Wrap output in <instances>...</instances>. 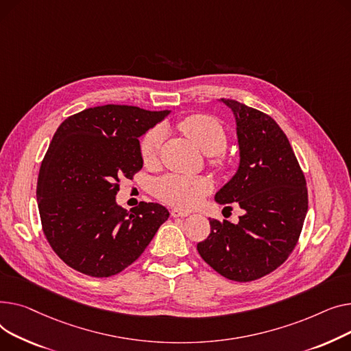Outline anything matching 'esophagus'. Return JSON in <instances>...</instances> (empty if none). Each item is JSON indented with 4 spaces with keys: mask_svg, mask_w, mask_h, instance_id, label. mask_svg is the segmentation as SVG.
<instances>
[{
    "mask_svg": "<svg viewBox=\"0 0 351 351\" xmlns=\"http://www.w3.org/2000/svg\"><path fill=\"white\" fill-rule=\"evenodd\" d=\"M170 213H171V217H174V218H185V217H190L191 215L190 213L178 210V208H173Z\"/></svg>",
    "mask_w": 351,
    "mask_h": 351,
    "instance_id": "1",
    "label": "esophagus"
}]
</instances>
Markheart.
<instances>
[{"instance_id": "1", "label": "heart", "mask_w": 351, "mask_h": 351, "mask_svg": "<svg viewBox=\"0 0 351 351\" xmlns=\"http://www.w3.org/2000/svg\"><path fill=\"white\" fill-rule=\"evenodd\" d=\"M180 130L190 137L197 146L207 154H218L226 147V132L221 123L207 114H191L184 117L178 123ZM162 129L154 128L141 141V157L144 161H153L162 143ZM217 164L222 160L217 157ZM213 190V181L202 176H181L167 174L156 181L153 191L157 198L169 202L176 207L191 208L205 195Z\"/></svg>"}]
</instances>
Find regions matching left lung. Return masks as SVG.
<instances>
[{
  "mask_svg": "<svg viewBox=\"0 0 351 351\" xmlns=\"http://www.w3.org/2000/svg\"><path fill=\"white\" fill-rule=\"evenodd\" d=\"M219 101L235 117L239 164L215 201L238 202L243 215L238 223L210 219L211 234L197 250L223 278L250 282L275 271L296 246L307 214L306 180L271 116L232 99Z\"/></svg>",
  "mask_w": 351,
  "mask_h": 351,
  "instance_id": "1",
  "label": "left lung"
}]
</instances>
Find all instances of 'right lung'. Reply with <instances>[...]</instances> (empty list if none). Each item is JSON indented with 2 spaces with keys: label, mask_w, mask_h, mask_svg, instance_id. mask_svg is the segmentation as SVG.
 Listing matches in <instances>:
<instances>
[{
  "label": "right lung",
  "mask_w": 351,
  "mask_h": 351,
  "mask_svg": "<svg viewBox=\"0 0 351 351\" xmlns=\"http://www.w3.org/2000/svg\"><path fill=\"white\" fill-rule=\"evenodd\" d=\"M169 114L105 105L58 128L40 164L36 199L49 245L75 271L95 278L121 272L169 219V210L156 202L132 211L116 202L120 180L143 167L138 137Z\"/></svg>",
  "instance_id": "right-lung-1"
}]
</instances>
